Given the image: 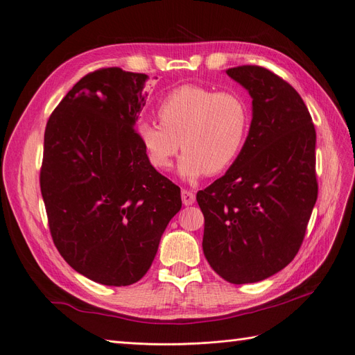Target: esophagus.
I'll list each match as a JSON object with an SVG mask.
<instances>
[{
  "label": "esophagus",
  "instance_id": "esophagus-1",
  "mask_svg": "<svg viewBox=\"0 0 355 355\" xmlns=\"http://www.w3.org/2000/svg\"><path fill=\"white\" fill-rule=\"evenodd\" d=\"M182 202L185 204V206H191V204L196 202V194L192 191L188 189H182Z\"/></svg>",
  "mask_w": 355,
  "mask_h": 355
}]
</instances>
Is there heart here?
Here are the masks:
<instances>
[{"mask_svg": "<svg viewBox=\"0 0 355 355\" xmlns=\"http://www.w3.org/2000/svg\"><path fill=\"white\" fill-rule=\"evenodd\" d=\"M159 123L142 121L137 136L149 163L167 171L179 149V175L196 180L218 175L241 154L250 128V110L241 94L182 85L158 106Z\"/></svg>", "mask_w": 355, "mask_h": 355, "instance_id": "1", "label": "heart"}]
</instances>
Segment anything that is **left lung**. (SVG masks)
<instances>
[{
    "mask_svg": "<svg viewBox=\"0 0 355 355\" xmlns=\"http://www.w3.org/2000/svg\"><path fill=\"white\" fill-rule=\"evenodd\" d=\"M227 73L252 98V123L227 173L197 192L202 252L223 280H265L293 261L317 201L315 128L299 93L262 67Z\"/></svg>",
    "mask_w": 355,
    "mask_h": 355,
    "instance_id": "left-lung-1",
    "label": "left lung"
}]
</instances>
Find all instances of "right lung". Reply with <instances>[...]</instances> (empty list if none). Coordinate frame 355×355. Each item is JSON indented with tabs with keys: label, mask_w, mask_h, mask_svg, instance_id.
Here are the masks:
<instances>
[{
	"label": "right lung",
	"mask_w": 355,
	"mask_h": 355,
	"mask_svg": "<svg viewBox=\"0 0 355 355\" xmlns=\"http://www.w3.org/2000/svg\"><path fill=\"white\" fill-rule=\"evenodd\" d=\"M148 75L87 73L51 112L40 173L56 249L75 271L105 286L146 274L180 188L149 163L135 124Z\"/></svg>",
	"instance_id": "1"
}]
</instances>
